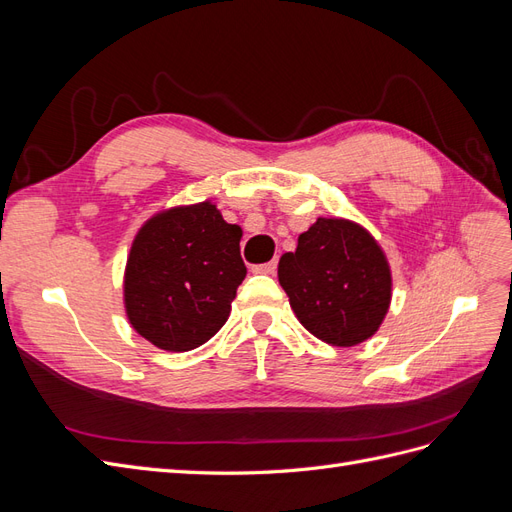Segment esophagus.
Segmentation results:
<instances>
[{
	"label": "esophagus",
	"mask_w": 512,
	"mask_h": 512,
	"mask_svg": "<svg viewBox=\"0 0 512 512\" xmlns=\"http://www.w3.org/2000/svg\"><path fill=\"white\" fill-rule=\"evenodd\" d=\"M277 271V260L265 262V265H256L254 273H265V275H273Z\"/></svg>",
	"instance_id": "34e87169"
}]
</instances>
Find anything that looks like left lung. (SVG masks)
I'll list each match as a JSON object with an SVG mask.
<instances>
[{"label":"left lung","instance_id":"1","mask_svg":"<svg viewBox=\"0 0 512 512\" xmlns=\"http://www.w3.org/2000/svg\"><path fill=\"white\" fill-rule=\"evenodd\" d=\"M277 277L303 327L331 346H356L378 331L391 305V269L369 232L318 218L280 258Z\"/></svg>","mask_w":512,"mask_h":512}]
</instances>
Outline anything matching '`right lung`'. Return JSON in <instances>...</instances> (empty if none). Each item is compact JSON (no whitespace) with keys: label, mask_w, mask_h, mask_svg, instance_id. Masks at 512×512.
Here are the masks:
<instances>
[{"label":"right lung","mask_w":512,"mask_h":512,"mask_svg":"<svg viewBox=\"0 0 512 512\" xmlns=\"http://www.w3.org/2000/svg\"><path fill=\"white\" fill-rule=\"evenodd\" d=\"M239 241L241 228L209 200L153 215L132 243L123 282L134 331L170 352L209 342L247 273Z\"/></svg>","instance_id":"add662e5"}]
</instances>
